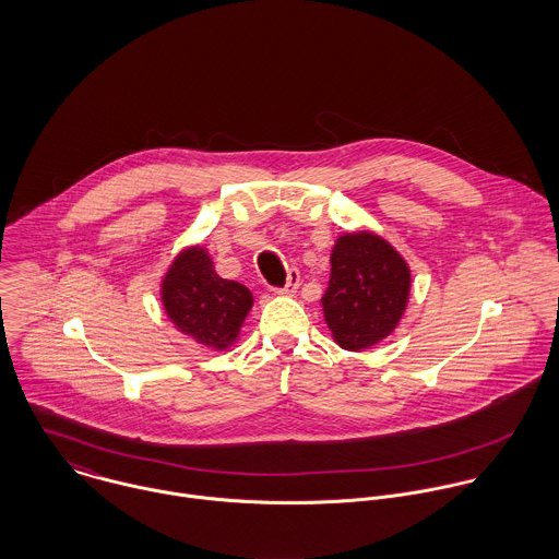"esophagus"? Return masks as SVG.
<instances>
[{"label":"esophagus","instance_id":"esophagus-1","mask_svg":"<svg viewBox=\"0 0 559 559\" xmlns=\"http://www.w3.org/2000/svg\"><path fill=\"white\" fill-rule=\"evenodd\" d=\"M299 288V271L297 269H290L288 271V277H286V284L277 290L280 295H295Z\"/></svg>","mask_w":559,"mask_h":559}]
</instances>
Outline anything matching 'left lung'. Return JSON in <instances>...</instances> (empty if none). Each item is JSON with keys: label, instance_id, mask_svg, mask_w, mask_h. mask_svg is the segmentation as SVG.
Masks as SVG:
<instances>
[{"label": "left lung", "instance_id": "1", "mask_svg": "<svg viewBox=\"0 0 559 559\" xmlns=\"http://www.w3.org/2000/svg\"><path fill=\"white\" fill-rule=\"evenodd\" d=\"M411 269L374 233H346L331 249V277L320 299L333 340L364 350L394 333L406 310Z\"/></svg>", "mask_w": 559, "mask_h": 559}]
</instances>
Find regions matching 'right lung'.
<instances>
[{
    "label": "right lung",
    "instance_id": "right-lung-1",
    "mask_svg": "<svg viewBox=\"0 0 559 559\" xmlns=\"http://www.w3.org/2000/svg\"><path fill=\"white\" fill-rule=\"evenodd\" d=\"M160 301L174 326L211 350H226L239 340L253 306L249 288L217 275L200 245L182 249L160 282Z\"/></svg>",
    "mask_w": 559,
    "mask_h": 559
}]
</instances>
